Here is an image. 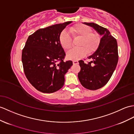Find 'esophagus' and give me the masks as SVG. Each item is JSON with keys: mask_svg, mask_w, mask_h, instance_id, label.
<instances>
[{"mask_svg": "<svg viewBox=\"0 0 134 134\" xmlns=\"http://www.w3.org/2000/svg\"><path fill=\"white\" fill-rule=\"evenodd\" d=\"M72 63H73L74 64H77L79 63V62H78V61H77V60H74L72 62Z\"/></svg>", "mask_w": 134, "mask_h": 134, "instance_id": "obj_1", "label": "esophagus"}]
</instances>
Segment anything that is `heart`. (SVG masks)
Returning <instances> with one entry per match:
<instances>
[{
	"instance_id": "1",
	"label": "heart",
	"mask_w": 134,
	"mask_h": 134,
	"mask_svg": "<svg viewBox=\"0 0 134 134\" xmlns=\"http://www.w3.org/2000/svg\"><path fill=\"white\" fill-rule=\"evenodd\" d=\"M69 32L73 38H80L77 46L68 52L67 58L71 60H77L85 57L87 54H91L98 48L100 39L97 33L93 32L91 28L85 24H79L71 27ZM67 31H63L59 36V42L64 50L68 51L72 45V39Z\"/></svg>"
}]
</instances>
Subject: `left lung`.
<instances>
[{"instance_id":"8db88e82","label":"left lung","mask_w":134,"mask_h":134,"mask_svg":"<svg viewBox=\"0 0 134 134\" xmlns=\"http://www.w3.org/2000/svg\"><path fill=\"white\" fill-rule=\"evenodd\" d=\"M91 26L102 38L98 48L88 59L92 61L85 63L79 60L80 71L78 78L81 85L87 89L96 90L103 87L109 81L118 62L116 40L105 28L94 23H84Z\"/></svg>"}]
</instances>
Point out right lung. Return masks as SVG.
Instances as JSON below:
<instances>
[{
  "mask_svg": "<svg viewBox=\"0 0 134 134\" xmlns=\"http://www.w3.org/2000/svg\"><path fill=\"white\" fill-rule=\"evenodd\" d=\"M71 22L39 29L27 40L21 54L24 72L29 82L40 92H54L64 85V75L72 62L63 61L66 54L59 36Z\"/></svg>",
  "mask_w": 134,
  "mask_h": 134,
  "instance_id": "1",
  "label": "right lung"
}]
</instances>
